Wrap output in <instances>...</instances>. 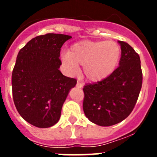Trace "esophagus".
I'll return each mask as SVG.
<instances>
[{
    "label": "esophagus",
    "mask_w": 157,
    "mask_h": 157,
    "mask_svg": "<svg viewBox=\"0 0 157 157\" xmlns=\"http://www.w3.org/2000/svg\"><path fill=\"white\" fill-rule=\"evenodd\" d=\"M76 86L79 87V88H82V87H83V84H82V83L79 82H78L77 84H76Z\"/></svg>",
    "instance_id": "1"
}]
</instances>
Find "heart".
Returning <instances> with one entry per match:
<instances>
[{
  "mask_svg": "<svg viewBox=\"0 0 157 157\" xmlns=\"http://www.w3.org/2000/svg\"><path fill=\"white\" fill-rule=\"evenodd\" d=\"M121 55L120 45L113 41L82 40L74 43L69 52L61 53L63 67L69 75H75L83 65L82 71L89 81L105 79L116 70Z\"/></svg>",
  "mask_w": 157,
  "mask_h": 157,
  "instance_id": "obj_1",
  "label": "heart"
}]
</instances>
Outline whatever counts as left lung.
<instances>
[{"label":"left lung","mask_w":157,"mask_h":157,"mask_svg":"<svg viewBox=\"0 0 157 157\" xmlns=\"http://www.w3.org/2000/svg\"><path fill=\"white\" fill-rule=\"evenodd\" d=\"M121 47L119 67L105 79L83 88V111L89 120L101 127L124 120L134 108L142 84L141 60L127 42Z\"/></svg>","instance_id":"obj_1"}]
</instances>
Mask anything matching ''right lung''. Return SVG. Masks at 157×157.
<instances>
[{"mask_svg":"<svg viewBox=\"0 0 157 157\" xmlns=\"http://www.w3.org/2000/svg\"><path fill=\"white\" fill-rule=\"evenodd\" d=\"M71 36L47 34L32 38L19 50L12 75L14 103L31 125L48 128L59 121L75 78L59 70L60 48Z\"/></svg>","mask_w":157,"mask_h":157,"instance_id":"right-lung-1","label":"right lung"}]
</instances>
